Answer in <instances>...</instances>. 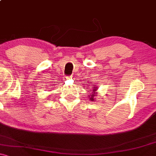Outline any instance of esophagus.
<instances>
[{
    "mask_svg": "<svg viewBox=\"0 0 156 156\" xmlns=\"http://www.w3.org/2000/svg\"><path fill=\"white\" fill-rule=\"evenodd\" d=\"M66 79H67V80L72 79V76H67V77H66Z\"/></svg>",
    "mask_w": 156,
    "mask_h": 156,
    "instance_id": "esophagus-1",
    "label": "esophagus"
}]
</instances>
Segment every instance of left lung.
<instances>
[{"mask_svg": "<svg viewBox=\"0 0 156 156\" xmlns=\"http://www.w3.org/2000/svg\"><path fill=\"white\" fill-rule=\"evenodd\" d=\"M93 87H93V89H92V91H93V93H92V94H90V95H89V97H90V99H91V101H94V96H96V94H94V93H95L96 92H95V91L97 90V89H98V88H97V87H95V86H93Z\"/></svg>", "mask_w": 156, "mask_h": 156, "instance_id": "8db88e82", "label": "left lung"}]
</instances>
